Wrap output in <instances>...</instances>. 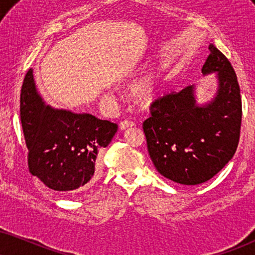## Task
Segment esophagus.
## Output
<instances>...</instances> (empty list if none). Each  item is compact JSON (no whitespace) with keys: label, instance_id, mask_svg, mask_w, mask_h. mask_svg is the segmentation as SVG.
<instances>
[{"label":"esophagus","instance_id":"obj_1","mask_svg":"<svg viewBox=\"0 0 255 255\" xmlns=\"http://www.w3.org/2000/svg\"><path fill=\"white\" fill-rule=\"evenodd\" d=\"M133 125H134L133 122H131V121H123L121 124H119V128H121L122 131H124V130H128V128H132Z\"/></svg>","mask_w":255,"mask_h":255}]
</instances>
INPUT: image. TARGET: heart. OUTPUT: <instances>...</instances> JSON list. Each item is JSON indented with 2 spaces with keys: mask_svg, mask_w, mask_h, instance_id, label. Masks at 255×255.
Wrapping results in <instances>:
<instances>
[{
  "mask_svg": "<svg viewBox=\"0 0 255 255\" xmlns=\"http://www.w3.org/2000/svg\"><path fill=\"white\" fill-rule=\"evenodd\" d=\"M158 85L153 75L149 74L145 77L140 78L131 87V96L133 97L137 102L149 103L155 98Z\"/></svg>",
  "mask_w": 255,
  "mask_h": 255,
  "instance_id": "1",
  "label": "heart"
}]
</instances>
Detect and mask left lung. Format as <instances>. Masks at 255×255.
<instances>
[{"label":"left lung","mask_w":255,"mask_h":255,"mask_svg":"<svg viewBox=\"0 0 255 255\" xmlns=\"http://www.w3.org/2000/svg\"><path fill=\"white\" fill-rule=\"evenodd\" d=\"M202 73L216 72L215 98L199 106L194 86L171 92L150 106L143 123L147 151L159 174L185 185L207 182L234 156L240 139L243 104L233 66L214 45Z\"/></svg>","instance_id":"8db88e82"}]
</instances>
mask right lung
<instances>
[{
  "label": "right lung",
  "instance_id": "right-lung-1",
  "mask_svg": "<svg viewBox=\"0 0 255 255\" xmlns=\"http://www.w3.org/2000/svg\"><path fill=\"white\" fill-rule=\"evenodd\" d=\"M20 116L30 174L49 189L64 194L87 189L98 176L100 155L118 125L89 113L77 115L45 105L31 70L22 84Z\"/></svg>",
  "mask_w": 255,
  "mask_h": 255
}]
</instances>
